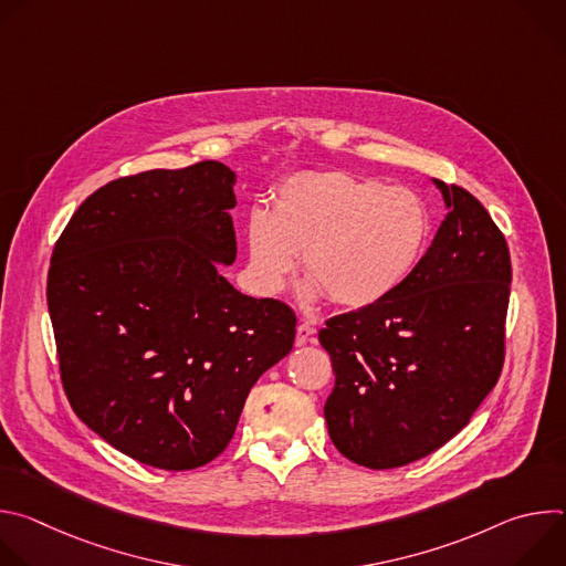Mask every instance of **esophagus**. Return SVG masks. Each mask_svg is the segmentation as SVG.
Segmentation results:
<instances>
[{
	"label": "esophagus",
	"instance_id": "esophagus-1",
	"mask_svg": "<svg viewBox=\"0 0 566 566\" xmlns=\"http://www.w3.org/2000/svg\"><path fill=\"white\" fill-rule=\"evenodd\" d=\"M313 336H315V327L308 325V322H300L297 334H295V345L302 347L306 343H313Z\"/></svg>",
	"mask_w": 566,
	"mask_h": 566
}]
</instances>
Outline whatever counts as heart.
<instances>
[{
	"mask_svg": "<svg viewBox=\"0 0 566 566\" xmlns=\"http://www.w3.org/2000/svg\"><path fill=\"white\" fill-rule=\"evenodd\" d=\"M430 214L419 195L349 172H300L273 192V208L247 221L249 266L262 293H277L302 255L311 293L345 308L371 306L419 266Z\"/></svg>",
	"mask_w": 566,
	"mask_h": 566,
	"instance_id": "obj_1",
	"label": "heart"
}]
</instances>
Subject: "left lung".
<instances>
[{"instance_id":"8db88e82","label":"left lung","mask_w":566,"mask_h":566,"mask_svg":"<svg viewBox=\"0 0 566 566\" xmlns=\"http://www.w3.org/2000/svg\"><path fill=\"white\" fill-rule=\"evenodd\" d=\"M432 184L448 214L408 282L317 334L336 374L325 402L329 437L371 470L408 465L448 443L504 365L506 239L468 190Z\"/></svg>"}]
</instances>
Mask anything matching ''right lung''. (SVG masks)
<instances>
[{"label": "right lung", "instance_id": "right-lung-1", "mask_svg": "<svg viewBox=\"0 0 566 566\" xmlns=\"http://www.w3.org/2000/svg\"><path fill=\"white\" fill-rule=\"evenodd\" d=\"M237 175L219 160L116 179L53 249L46 302L73 412L123 454L192 470L230 443L295 313L221 273L237 255Z\"/></svg>", "mask_w": 566, "mask_h": 566}]
</instances>
